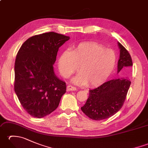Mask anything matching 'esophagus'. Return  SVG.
Wrapping results in <instances>:
<instances>
[{"label":"esophagus","mask_w":148,"mask_h":148,"mask_svg":"<svg viewBox=\"0 0 148 148\" xmlns=\"http://www.w3.org/2000/svg\"><path fill=\"white\" fill-rule=\"evenodd\" d=\"M76 90V88H75L74 86H72L71 85H68L67 86V91H68V92L69 91H74Z\"/></svg>","instance_id":"34e87169"}]
</instances>
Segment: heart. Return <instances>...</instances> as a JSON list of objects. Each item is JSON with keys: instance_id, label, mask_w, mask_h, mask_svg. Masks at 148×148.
Returning <instances> with one entry per match:
<instances>
[{"instance_id": "heart-1", "label": "heart", "mask_w": 148, "mask_h": 148, "mask_svg": "<svg viewBox=\"0 0 148 148\" xmlns=\"http://www.w3.org/2000/svg\"><path fill=\"white\" fill-rule=\"evenodd\" d=\"M116 62L115 53L99 43H80L71 50H65L60 56L58 67L65 78L70 77L77 70L80 73L72 82L77 85H100L108 79Z\"/></svg>"}]
</instances>
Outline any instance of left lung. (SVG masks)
<instances>
[{"label": "left lung", "instance_id": "obj_1", "mask_svg": "<svg viewBox=\"0 0 148 148\" xmlns=\"http://www.w3.org/2000/svg\"><path fill=\"white\" fill-rule=\"evenodd\" d=\"M119 58L118 73L122 69L130 70L132 60L127 50L118 42ZM131 82L127 77L107 81L95 89L90 90L89 97L81 109L88 117L94 120H102L116 114L126 99Z\"/></svg>", "mask_w": 148, "mask_h": 148}]
</instances>
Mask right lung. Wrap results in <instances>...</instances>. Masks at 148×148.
Returning <instances> with one entry per match:
<instances>
[{"instance_id": "add662e5", "label": "right lung", "mask_w": 148, "mask_h": 148, "mask_svg": "<svg viewBox=\"0 0 148 148\" xmlns=\"http://www.w3.org/2000/svg\"><path fill=\"white\" fill-rule=\"evenodd\" d=\"M70 37L50 32L30 37L19 49L14 64V92L25 110L41 118L58 108L66 84L53 65L58 49Z\"/></svg>"}]
</instances>
